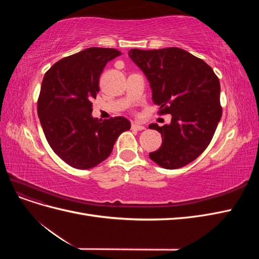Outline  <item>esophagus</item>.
I'll return each mask as SVG.
<instances>
[{"mask_svg":"<svg viewBox=\"0 0 259 259\" xmlns=\"http://www.w3.org/2000/svg\"><path fill=\"white\" fill-rule=\"evenodd\" d=\"M132 128H133V130H136V131H143V130H145L146 127L144 126V125H140V124H138V123H133V124H132Z\"/></svg>","mask_w":259,"mask_h":259,"instance_id":"1","label":"esophagus"}]
</instances>
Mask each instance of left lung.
I'll return each instance as SVG.
<instances>
[{"label": "left lung", "instance_id": "obj_1", "mask_svg": "<svg viewBox=\"0 0 259 259\" xmlns=\"http://www.w3.org/2000/svg\"><path fill=\"white\" fill-rule=\"evenodd\" d=\"M128 56L147 76L160 113L171 115L169 124L149 125L162 135V146L149 156L166 169L187 165L205 150L221 121L218 77L205 61L178 48L133 49Z\"/></svg>", "mask_w": 259, "mask_h": 259}]
</instances>
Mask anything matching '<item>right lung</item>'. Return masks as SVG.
<instances>
[{
	"instance_id": "add662e5",
	"label": "right lung",
	"mask_w": 259,
	"mask_h": 259,
	"mask_svg": "<svg viewBox=\"0 0 259 259\" xmlns=\"http://www.w3.org/2000/svg\"><path fill=\"white\" fill-rule=\"evenodd\" d=\"M114 49L90 48L57 61L45 73L37 115L54 152L70 166L95 167L112 152L131 122L123 116L93 117V98L107 62L120 56Z\"/></svg>"
}]
</instances>
